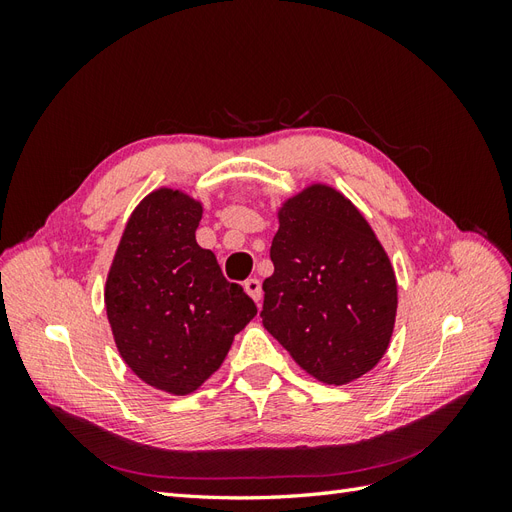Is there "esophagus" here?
I'll list each match as a JSON object with an SVG mask.
<instances>
[{
	"instance_id": "1",
	"label": "esophagus",
	"mask_w": 512,
	"mask_h": 512,
	"mask_svg": "<svg viewBox=\"0 0 512 512\" xmlns=\"http://www.w3.org/2000/svg\"><path fill=\"white\" fill-rule=\"evenodd\" d=\"M243 288H245V292L250 294V297H252L256 303L262 299V286H260V282L256 280V277H250V280H245Z\"/></svg>"
}]
</instances>
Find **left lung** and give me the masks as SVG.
I'll list each match as a JSON object with an SVG mask.
<instances>
[{
	"mask_svg": "<svg viewBox=\"0 0 512 512\" xmlns=\"http://www.w3.org/2000/svg\"><path fill=\"white\" fill-rule=\"evenodd\" d=\"M262 324L301 369L342 386L374 369L391 344L395 271L363 213L327 183L277 211Z\"/></svg>",
	"mask_w": 512,
	"mask_h": 512,
	"instance_id": "1",
	"label": "left lung"
}]
</instances>
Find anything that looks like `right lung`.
<instances>
[{
    "mask_svg": "<svg viewBox=\"0 0 512 512\" xmlns=\"http://www.w3.org/2000/svg\"><path fill=\"white\" fill-rule=\"evenodd\" d=\"M200 218L203 205L181 190L147 194L123 228L104 288L121 359L170 395L200 389L256 316L254 301L196 243Z\"/></svg>",
    "mask_w": 512,
    "mask_h": 512,
    "instance_id": "obj_1",
    "label": "right lung"
}]
</instances>
